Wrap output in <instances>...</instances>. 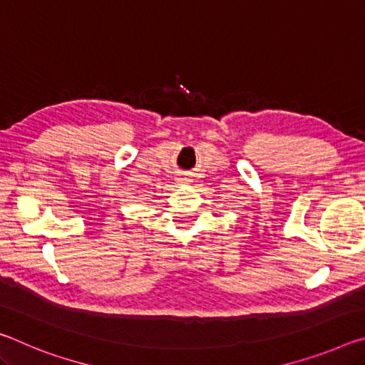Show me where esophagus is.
<instances>
[{
    "label": "esophagus",
    "mask_w": 365,
    "mask_h": 365,
    "mask_svg": "<svg viewBox=\"0 0 365 365\" xmlns=\"http://www.w3.org/2000/svg\"><path fill=\"white\" fill-rule=\"evenodd\" d=\"M180 182H190V178H180Z\"/></svg>",
    "instance_id": "obj_1"
}]
</instances>
